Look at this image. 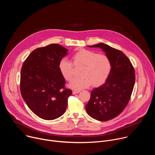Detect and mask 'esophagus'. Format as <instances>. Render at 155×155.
Returning a JSON list of instances; mask_svg holds the SVG:
<instances>
[{"instance_id": "34e87169", "label": "esophagus", "mask_w": 155, "mask_h": 155, "mask_svg": "<svg viewBox=\"0 0 155 155\" xmlns=\"http://www.w3.org/2000/svg\"><path fill=\"white\" fill-rule=\"evenodd\" d=\"M80 92V91H73L72 93H73V94H78V93H79Z\"/></svg>"}]
</instances>
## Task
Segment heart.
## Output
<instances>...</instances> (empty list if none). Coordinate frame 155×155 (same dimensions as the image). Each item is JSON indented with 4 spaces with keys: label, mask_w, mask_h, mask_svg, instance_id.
I'll return each instance as SVG.
<instances>
[{
    "label": "heart",
    "mask_w": 155,
    "mask_h": 155,
    "mask_svg": "<svg viewBox=\"0 0 155 155\" xmlns=\"http://www.w3.org/2000/svg\"><path fill=\"white\" fill-rule=\"evenodd\" d=\"M74 65H82L81 77L74 78L69 86L74 90H81L89 87L93 84L99 86L105 83L108 78L112 65L110 59L104 54H98L91 50L81 49L72 56ZM62 76L70 81L73 76V65L68 59H62L58 65Z\"/></svg>",
    "instance_id": "b5f03b06"
}]
</instances>
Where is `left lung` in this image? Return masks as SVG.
<instances>
[{"label": "left lung", "instance_id": "1", "mask_svg": "<svg viewBox=\"0 0 155 155\" xmlns=\"http://www.w3.org/2000/svg\"><path fill=\"white\" fill-rule=\"evenodd\" d=\"M88 47L101 48L111 62L108 78L91 91L90 99L85 106L90 117L105 121L120 115L127 105L135 84V71L121 51L102 43Z\"/></svg>", "mask_w": 155, "mask_h": 155}]
</instances>
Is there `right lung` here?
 Here are the masks:
<instances>
[{"instance_id": "1", "label": "right lung", "mask_w": 155, "mask_h": 155, "mask_svg": "<svg viewBox=\"0 0 155 155\" xmlns=\"http://www.w3.org/2000/svg\"><path fill=\"white\" fill-rule=\"evenodd\" d=\"M68 51L59 44H50L34 50L22 66L21 96L31 111L43 120H53L62 116L72 94L64 87L65 80L58 68Z\"/></svg>"}]
</instances>
